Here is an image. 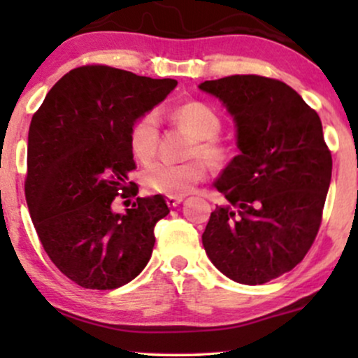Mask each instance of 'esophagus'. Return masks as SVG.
<instances>
[{"mask_svg": "<svg viewBox=\"0 0 358 358\" xmlns=\"http://www.w3.org/2000/svg\"><path fill=\"white\" fill-rule=\"evenodd\" d=\"M183 202V196H166L168 207H178Z\"/></svg>", "mask_w": 358, "mask_h": 358, "instance_id": "1", "label": "esophagus"}]
</instances>
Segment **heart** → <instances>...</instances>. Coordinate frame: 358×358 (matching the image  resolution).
Listing matches in <instances>:
<instances>
[{"label": "heart", "instance_id": "heart-1", "mask_svg": "<svg viewBox=\"0 0 358 358\" xmlns=\"http://www.w3.org/2000/svg\"><path fill=\"white\" fill-rule=\"evenodd\" d=\"M171 119L195 136L188 156L182 163L155 162L141 173V183L148 192L165 196H185L207 176V165L222 168L232 158L231 145L219 136L222 119L210 106L200 101H188L171 109ZM159 141L158 114L150 110L133 122L129 131V148L141 162L153 158Z\"/></svg>", "mask_w": 358, "mask_h": 358}]
</instances>
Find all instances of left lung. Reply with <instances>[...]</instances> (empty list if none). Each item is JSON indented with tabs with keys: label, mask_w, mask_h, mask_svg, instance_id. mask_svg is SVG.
I'll use <instances>...</instances> for the list:
<instances>
[{
	"label": "left lung",
	"mask_w": 358,
	"mask_h": 358,
	"mask_svg": "<svg viewBox=\"0 0 358 358\" xmlns=\"http://www.w3.org/2000/svg\"><path fill=\"white\" fill-rule=\"evenodd\" d=\"M200 89L232 114L241 150L213 183L227 202L210 213L205 252L232 281L264 285L303 261L322 224L331 180L322 121L278 79L231 76Z\"/></svg>",
	"instance_id": "1"
}]
</instances>
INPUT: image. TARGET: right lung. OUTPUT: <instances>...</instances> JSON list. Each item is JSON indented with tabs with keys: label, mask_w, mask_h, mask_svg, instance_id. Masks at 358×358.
<instances>
[{
	"label": "right lung",
	"mask_w": 358,
	"mask_h": 358,
	"mask_svg": "<svg viewBox=\"0 0 358 358\" xmlns=\"http://www.w3.org/2000/svg\"><path fill=\"white\" fill-rule=\"evenodd\" d=\"M176 87L109 65L65 73L31 117L27 155L28 210L45 252L62 274L87 289H114L145 269L155 225L170 213L162 195L134 200L138 185L129 131Z\"/></svg>",
	"instance_id": "obj_1"
}]
</instances>
